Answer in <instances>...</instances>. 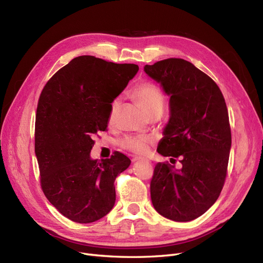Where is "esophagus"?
Here are the masks:
<instances>
[{"label": "esophagus", "mask_w": 263, "mask_h": 263, "mask_svg": "<svg viewBox=\"0 0 263 263\" xmlns=\"http://www.w3.org/2000/svg\"><path fill=\"white\" fill-rule=\"evenodd\" d=\"M138 161H146V162H148V160L141 159V157H134V159H133V162H138Z\"/></svg>", "instance_id": "obj_1"}]
</instances>
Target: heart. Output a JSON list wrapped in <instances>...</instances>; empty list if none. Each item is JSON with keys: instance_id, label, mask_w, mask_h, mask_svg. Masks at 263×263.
<instances>
[{"instance_id": "obj_1", "label": "heart", "mask_w": 263, "mask_h": 263, "mask_svg": "<svg viewBox=\"0 0 263 263\" xmlns=\"http://www.w3.org/2000/svg\"><path fill=\"white\" fill-rule=\"evenodd\" d=\"M133 96L149 115L156 111H163L165 104V95L160 87L151 82H142L133 89ZM120 108V99L115 98L110 106L109 121L113 122L117 117ZM154 144V139L150 136L136 135L126 136L120 145L124 150H127L136 155H146L150 153L151 146Z\"/></svg>"}]
</instances>
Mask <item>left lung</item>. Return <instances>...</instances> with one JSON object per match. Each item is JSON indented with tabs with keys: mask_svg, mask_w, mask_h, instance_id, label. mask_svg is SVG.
Returning <instances> with one entry per match:
<instances>
[{
	"mask_svg": "<svg viewBox=\"0 0 263 263\" xmlns=\"http://www.w3.org/2000/svg\"><path fill=\"white\" fill-rule=\"evenodd\" d=\"M144 71L171 95V119L157 152L182 165L156 164L152 204L167 219L191 221L215 204L226 182L232 140L226 100L215 81L184 59L160 60Z\"/></svg>",
	"mask_w": 263,
	"mask_h": 263,
	"instance_id": "left-lung-1",
	"label": "left lung"
}]
</instances>
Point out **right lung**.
<instances>
[{
	"instance_id": "1",
	"label": "right lung",
	"mask_w": 263,
	"mask_h": 263,
	"mask_svg": "<svg viewBox=\"0 0 263 263\" xmlns=\"http://www.w3.org/2000/svg\"><path fill=\"white\" fill-rule=\"evenodd\" d=\"M138 70L134 64L80 56L59 69L41 92L34 130L41 187L72 221H97L114 206L115 178L130 160L114 152L98 162L89 153L93 136L107 130L111 102Z\"/></svg>"
}]
</instances>
